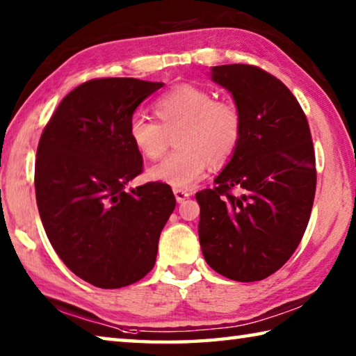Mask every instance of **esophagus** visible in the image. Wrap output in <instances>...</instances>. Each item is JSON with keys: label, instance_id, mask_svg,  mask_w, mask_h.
Returning a JSON list of instances; mask_svg holds the SVG:
<instances>
[{"label": "esophagus", "instance_id": "1", "mask_svg": "<svg viewBox=\"0 0 356 356\" xmlns=\"http://www.w3.org/2000/svg\"><path fill=\"white\" fill-rule=\"evenodd\" d=\"M172 191H174V196H176L177 202H182V201H185V200H186V197L190 196V191L182 190V188H174Z\"/></svg>", "mask_w": 356, "mask_h": 356}]
</instances>
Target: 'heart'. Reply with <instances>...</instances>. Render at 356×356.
I'll return each instance as SVG.
<instances>
[{"mask_svg": "<svg viewBox=\"0 0 356 356\" xmlns=\"http://www.w3.org/2000/svg\"><path fill=\"white\" fill-rule=\"evenodd\" d=\"M154 119L130 120L129 136L144 159L159 160L177 134V152L149 171V176L174 188H190L206 174L209 163L222 166L232 159L242 140L243 118L232 100L215 99L196 84H179L152 105Z\"/></svg>", "mask_w": 356, "mask_h": 356, "instance_id": "heart-1", "label": "heart"}]
</instances>
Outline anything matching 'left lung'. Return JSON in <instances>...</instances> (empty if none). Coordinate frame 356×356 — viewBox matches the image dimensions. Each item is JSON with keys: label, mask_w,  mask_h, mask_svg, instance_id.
Masks as SVG:
<instances>
[{"label": "left lung", "mask_w": 356, "mask_h": 356, "mask_svg": "<svg viewBox=\"0 0 356 356\" xmlns=\"http://www.w3.org/2000/svg\"><path fill=\"white\" fill-rule=\"evenodd\" d=\"M242 111L238 147L213 188L196 193L200 243L216 273L240 282L265 280L300 245L316 195V154L298 100L257 65L212 69Z\"/></svg>", "instance_id": "left-lung-1"}]
</instances>
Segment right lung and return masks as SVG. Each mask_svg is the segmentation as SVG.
I'll return each mask as SVG.
<instances>
[{"instance_id":"1","label":"right lung","mask_w":356,"mask_h":356,"mask_svg":"<svg viewBox=\"0 0 356 356\" xmlns=\"http://www.w3.org/2000/svg\"><path fill=\"white\" fill-rule=\"evenodd\" d=\"M161 86L94 78L65 95L40 135L34 185L42 225L70 272L95 287L119 289L144 278L176 207L168 184L124 190L143 172L130 120Z\"/></svg>"}]
</instances>
